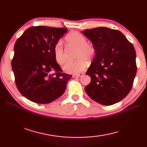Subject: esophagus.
<instances>
[{
  "label": "esophagus",
  "mask_w": 147,
  "mask_h": 147,
  "mask_svg": "<svg viewBox=\"0 0 147 147\" xmlns=\"http://www.w3.org/2000/svg\"><path fill=\"white\" fill-rule=\"evenodd\" d=\"M84 76V73H79V74H73V77H82Z\"/></svg>",
  "instance_id": "obj_1"
}]
</instances>
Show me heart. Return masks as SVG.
<instances>
[{
	"label": "heart",
	"mask_w": 147,
	"mask_h": 147,
	"mask_svg": "<svg viewBox=\"0 0 147 147\" xmlns=\"http://www.w3.org/2000/svg\"><path fill=\"white\" fill-rule=\"evenodd\" d=\"M66 40L72 45L78 48L75 61L67 63L63 66V70L67 73L77 74L84 70L86 67V60L90 61L94 56V49L91 45L87 43V39L82 34L77 32H73L66 37ZM54 58L59 65L63 64L66 61V54L61 41H58L54 47Z\"/></svg>",
	"instance_id": "1"
}]
</instances>
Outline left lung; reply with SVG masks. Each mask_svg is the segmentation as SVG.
<instances>
[{"mask_svg":"<svg viewBox=\"0 0 147 147\" xmlns=\"http://www.w3.org/2000/svg\"><path fill=\"white\" fill-rule=\"evenodd\" d=\"M95 56L86 74L91 82L86 93L96 102L112 105L123 100L132 88L136 75V54L133 45L120 31L106 27L86 29Z\"/></svg>","mask_w":147,"mask_h":147,"instance_id":"left-lung-1","label":"left lung"}]
</instances>
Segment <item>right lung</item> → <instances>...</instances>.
<instances>
[{
	"label": "right lung",
	"mask_w": 147,
	"mask_h": 147,
	"mask_svg": "<svg viewBox=\"0 0 147 147\" xmlns=\"http://www.w3.org/2000/svg\"><path fill=\"white\" fill-rule=\"evenodd\" d=\"M67 29L30 27L17 39L11 61L17 88L32 102L48 104L64 93L72 75L62 73L54 47ZM52 71L55 73L51 74Z\"/></svg>",
	"instance_id": "1"
}]
</instances>
